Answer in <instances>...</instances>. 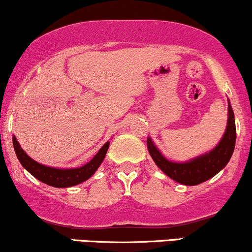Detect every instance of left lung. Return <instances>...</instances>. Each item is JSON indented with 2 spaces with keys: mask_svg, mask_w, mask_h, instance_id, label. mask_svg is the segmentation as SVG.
<instances>
[{
  "mask_svg": "<svg viewBox=\"0 0 252 252\" xmlns=\"http://www.w3.org/2000/svg\"><path fill=\"white\" fill-rule=\"evenodd\" d=\"M236 144V124L232 107L227 106V125L223 138L214 150L185 162L171 161L157 149L152 139L147 138V149L160 170L180 184L193 186L206 182L223 170L231 158Z\"/></svg>",
  "mask_w": 252,
  "mask_h": 252,
  "instance_id": "left-lung-1",
  "label": "left lung"
}]
</instances>
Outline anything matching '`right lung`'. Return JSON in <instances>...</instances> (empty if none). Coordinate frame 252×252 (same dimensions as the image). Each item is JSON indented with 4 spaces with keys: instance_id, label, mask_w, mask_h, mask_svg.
Segmentation results:
<instances>
[{
    "instance_id": "1",
    "label": "right lung",
    "mask_w": 252,
    "mask_h": 252,
    "mask_svg": "<svg viewBox=\"0 0 252 252\" xmlns=\"http://www.w3.org/2000/svg\"><path fill=\"white\" fill-rule=\"evenodd\" d=\"M13 145L15 153H16L21 165L32 176H34L35 178L44 183V184L62 189L78 185L80 183H84L85 180L91 178L101 165L103 159H105V156L109 147V141L103 145L91 161H88L84 166L76 168H55L35 161L34 159H32L25 151L21 149L19 141L16 140L15 135H13Z\"/></svg>"
}]
</instances>
